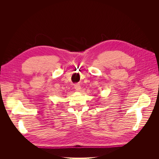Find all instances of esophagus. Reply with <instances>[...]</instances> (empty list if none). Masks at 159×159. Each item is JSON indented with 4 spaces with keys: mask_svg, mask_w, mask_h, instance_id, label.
<instances>
[{
    "mask_svg": "<svg viewBox=\"0 0 159 159\" xmlns=\"http://www.w3.org/2000/svg\"><path fill=\"white\" fill-rule=\"evenodd\" d=\"M74 88L77 90V91H80V89H81V87H80V85L77 84H75L74 85Z\"/></svg>",
    "mask_w": 159,
    "mask_h": 159,
    "instance_id": "esophagus-1",
    "label": "esophagus"
}]
</instances>
